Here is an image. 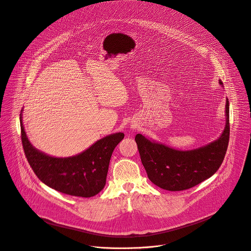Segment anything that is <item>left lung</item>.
<instances>
[{"label":"left lung","instance_id":"obj_1","mask_svg":"<svg viewBox=\"0 0 251 251\" xmlns=\"http://www.w3.org/2000/svg\"><path fill=\"white\" fill-rule=\"evenodd\" d=\"M222 85V82L219 81ZM226 124L220 137L192 151H178L151 142L142 134L135 136L148 178L162 189L179 191L191 188L212 177L220 167L229 143V100H226Z\"/></svg>","mask_w":251,"mask_h":251}]
</instances>
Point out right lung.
<instances>
[{
	"instance_id": "obj_1",
	"label": "right lung",
	"mask_w": 251,
	"mask_h": 251,
	"mask_svg": "<svg viewBox=\"0 0 251 251\" xmlns=\"http://www.w3.org/2000/svg\"><path fill=\"white\" fill-rule=\"evenodd\" d=\"M20 126L24 152L36 177L57 191L77 197H92L103 189L112 152L125 137L123 132L114 133L77 155L53 157L39 151L30 143L21 114Z\"/></svg>"
}]
</instances>
